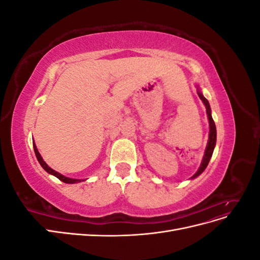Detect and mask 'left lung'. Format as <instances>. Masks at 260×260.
<instances>
[{"label":"left lung","mask_w":260,"mask_h":260,"mask_svg":"<svg viewBox=\"0 0 260 260\" xmlns=\"http://www.w3.org/2000/svg\"><path fill=\"white\" fill-rule=\"evenodd\" d=\"M196 88H198V94L200 99L202 100V102L204 103L206 107V113H207V117H208V122H209V136H208V142L206 145V149H205V153H204L203 156V159L201 162V166L199 168V170L195 172V175L193 177H191V179H195L198 178L202 172L206 169L207 165L211 158V155L214 153V148L216 146V140H217V130H216V124L214 122V119H212L211 117V109H210V105L208 103V101L205 99V96L203 95L202 91L200 90V86L196 85Z\"/></svg>","instance_id":"8db88e82"}]
</instances>
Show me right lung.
Segmentation results:
<instances>
[{
    "label": "right lung",
    "instance_id": "obj_1",
    "mask_svg": "<svg viewBox=\"0 0 260 260\" xmlns=\"http://www.w3.org/2000/svg\"><path fill=\"white\" fill-rule=\"evenodd\" d=\"M34 149H35V153H36V156H37V159H38V161L40 162V165L42 166V168H43L46 172H48V174H50V175H52V176H54V177H56L57 179H59L60 181H62V182H65V183H70V184H74V183H78V182H82V181H85V179H73V178H68V177L62 176L61 174H59V172L55 171L54 169H52L51 167H49V166H48V164H46V162L43 160L42 156L40 155V153H39V151H38V148H37L36 144H34Z\"/></svg>",
    "mask_w": 260,
    "mask_h": 260
}]
</instances>
